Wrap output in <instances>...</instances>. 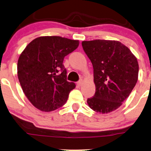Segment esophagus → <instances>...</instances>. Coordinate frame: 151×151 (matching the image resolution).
I'll list each match as a JSON object with an SVG mask.
<instances>
[{"mask_svg":"<svg viewBox=\"0 0 151 151\" xmlns=\"http://www.w3.org/2000/svg\"><path fill=\"white\" fill-rule=\"evenodd\" d=\"M83 81L82 80H79L78 82H77V85H79V86H81L82 85H83Z\"/></svg>","mask_w":151,"mask_h":151,"instance_id":"34e87169","label":"esophagus"}]
</instances>
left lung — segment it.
<instances>
[{"instance_id": "1", "label": "left lung", "mask_w": 151, "mask_h": 151, "mask_svg": "<svg viewBox=\"0 0 151 151\" xmlns=\"http://www.w3.org/2000/svg\"><path fill=\"white\" fill-rule=\"evenodd\" d=\"M82 46L93 67L96 93L87 100L95 112L109 113L121 106L138 80L137 59L118 41H83Z\"/></svg>"}]
</instances>
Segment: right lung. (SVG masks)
<instances>
[{
    "label": "right lung",
    "mask_w": 151,
    "mask_h": 151,
    "mask_svg": "<svg viewBox=\"0 0 151 151\" xmlns=\"http://www.w3.org/2000/svg\"><path fill=\"white\" fill-rule=\"evenodd\" d=\"M78 40L40 36L27 45L17 62V76L24 93L33 106L51 112L65 104L76 87L66 80L65 56L79 46Z\"/></svg>",
    "instance_id": "1"
}]
</instances>
